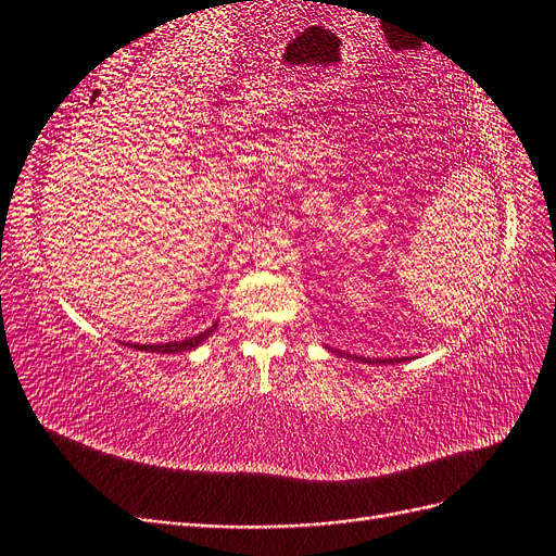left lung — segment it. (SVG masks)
<instances>
[{"instance_id": "8db88e82", "label": "left lung", "mask_w": 556, "mask_h": 556, "mask_svg": "<svg viewBox=\"0 0 556 556\" xmlns=\"http://www.w3.org/2000/svg\"><path fill=\"white\" fill-rule=\"evenodd\" d=\"M352 357V355H350ZM352 359H359V362H364V364H399V362H403V359H366V357H352Z\"/></svg>"}]
</instances>
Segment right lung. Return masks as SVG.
Returning <instances> with one entry per match:
<instances>
[{
	"instance_id": "obj_1",
	"label": "right lung",
	"mask_w": 556,
	"mask_h": 556,
	"mask_svg": "<svg viewBox=\"0 0 556 556\" xmlns=\"http://www.w3.org/2000/svg\"><path fill=\"white\" fill-rule=\"evenodd\" d=\"M215 329H217V323L213 327H208L206 331H201L197 336H190V339H185V341H169V343H157V345H139V343H134L131 348L134 350H146V352H162V355H164V352H188V350L204 343Z\"/></svg>"
}]
</instances>
